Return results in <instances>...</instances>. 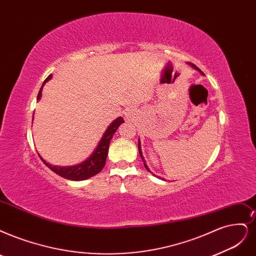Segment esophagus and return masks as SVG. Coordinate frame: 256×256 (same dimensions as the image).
Wrapping results in <instances>:
<instances>
[{"label":"esophagus","mask_w":256,"mask_h":256,"mask_svg":"<svg viewBox=\"0 0 256 256\" xmlns=\"http://www.w3.org/2000/svg\"><path fill=\"white\" fill-rule=\"evenodd\" d=\"M124 117H126V119L130 120L132 117H133V110H128L126 112V114H124Z\"/></svg>","instance_id":"obj_1"}]
</instances>
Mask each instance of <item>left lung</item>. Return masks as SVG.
Wrapping results in <instances>:
<instances>
[{"label": "left lung", "instance_id": "obj_1", "mask_svg": "<svg viewBox=\"0 0 256 256\" xmlns=\"http://www.w3.org/2000/svg\"><path fill=\"white\" fill-rule=\"evenodd\" d=\"M188 65H191V66H192V68H194V70H198V72H200V74H202V76H204V72H202V70H200V68H197V66H196V65H194V64H193V63H188ZM138 150H139V154H140V157H141V159H142V162H144V168H146V170H148V172H150V173H152V172H150V168H148V164H146V160H144V155H142V150H141V144H140V139H139V140H138ZM152 174H153V173H152ZM153 175H155V174H153ZM155 176H156V175H155Z\"/></svg>", "mask_w": 256, "mask_h": 256}]
</instances>
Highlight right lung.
Returning a JSON list of instances; mask_svg holds the SVG:
<instances>
[{
  "label": "right lung",
  "mask_w": 256,
  "mask_h": 256,
  "mask_svg": "<svg viewBox=\"0 0 256 256\" xmlns=\"http://www.w3.org/2000/svg\"><path fill=\"white\" fill-rule=\"evenodd\" d=\"M52 78V74H50L48 77L46 78V80L44 81L43 85L40 88L39 94H38V98H36L38 101L41 99L42 90H43L44 84L48 80H50ZM32 120H34V116H32ZM123 122H124V120H123V118H121V117H118L117 119L114 120L108 126L106 133L103 134L97 148H94L92 155L86 160H84L83 162H81L79 164H74V166H52V164H50L48 162H46L45 160L41 157L40 154H39V156H40L42 162L45 164V166H48L52 172L58 174L59 176L65 178V179H68V180H74V182L85 180V179H88L94 175H97L103 168V166H104V164H106V156H108L110 140H112L114 134L116 133L117 128L120 126V124H122Z\"/></svg>",
  "instance_id": "obj_1"
}]
</instances>
